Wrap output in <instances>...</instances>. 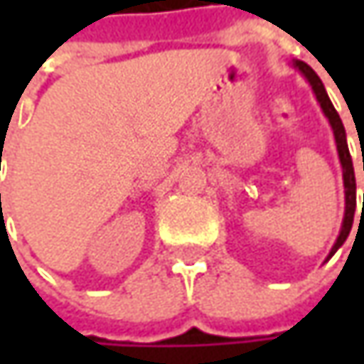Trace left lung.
<instances>
[{
  "instance_id": "left-lung-1",
  "label": "left lung",
  "mask_w": 364,
  "mask_h": 364,
  "mask_svg": "<svg viewBox=\"0 0 364 364\" xmlns=\"http://www.w3.org/2000/svg\"><path fill=\"white\" fill-rule=\"evenodd\" d=\"M291 66L298 68L304 78L310 82L312 91L316 95V101L320 103V109L322 113L326 115L330 127H332V133H334V141H336V151H338V160H341V166H343V182H344V218H343V227H341V232L336 237V243L332 245L330 249L328 259L341 249L348 237V232L353 229V220H355V210H357V182H355V168H353V160H350V151H348V144H346V132H344V125L336 109L330 101L328 92L324 89L320 77L316 75L314 70L301 60H291ZM363 213H364V194H363ZM360 213V215H363Z\"/></svg>"
}]
</instances>
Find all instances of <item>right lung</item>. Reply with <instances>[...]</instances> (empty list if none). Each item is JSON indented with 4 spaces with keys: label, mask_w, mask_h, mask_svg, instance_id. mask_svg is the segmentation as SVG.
Listing matches in <instances>:
<instances>
[{
    "label": "right lung",
    "mask_w": 364,
    "mask_h": 364,
    "mask_svg": "<svg viewBox=\"0 0 364 364\" xmlns=\"http://www.w3.org/2000/svg\"><path fill=\"white\" fill-rule=\"evenodd\" d=\"M0 203H1V194H0Z\"/></svg>",
    "instance_id": "obj_1"
}]
</instances>
